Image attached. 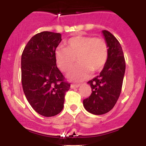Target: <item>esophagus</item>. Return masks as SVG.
Listing matches in <instances>:
<instances>
[{
  "instance_id": "34e87169",
  "label": "esophagus",
  "mask_w": 146,
  "mask_h": 146,
  "mask_svg": "<svg viewBox=\"0 0 146 146\" xmlns=\"http://www.w3.org/2000/svg\"><path fill=\"white\" fill-rule=\"evenodd\" d=\"M80 84H72L71 85V88H76L80 87Z\"/></svg>"
}]
</instances>
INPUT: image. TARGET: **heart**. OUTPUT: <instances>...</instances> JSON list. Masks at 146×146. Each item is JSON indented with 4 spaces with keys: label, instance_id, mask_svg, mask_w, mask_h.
<instances>
[{
    "label": "heart",
    "instance_id": "b5f03b06",
    "mask_svg": "<svg viewBox=\"0 0 146 146\" xmlns=\"http://www.w3.org/2000/svg\"><path fill=\"white\" fill-rule=\"evenodd\" d=\"M108 45L101 37L76 36L65 43L64 47H58L55 51L57 66L64 72H69L77 58L79 64L68 73L71 80L81 81L86 79L91 71L101 70L108 58Z\"/></svg>",
    "mask_w": 146,
    "mask_h": 146
}]
</instances>
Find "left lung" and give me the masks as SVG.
Instances as JSON below:
<instances>
[{"label": "left lung", "instance_id": "8db88e82", "mask_svg": "<svg viewBox=\"0 0 146 146\" xmlns=\"http://www.w3.org/2000/svg\"><path fill=\"white\" fill-rule=\"evenodd\" d=\"M102 33L108 45V58L99 75L88 82L92 93L83 100L86 110L94 115L105 114L116 104L126 69L124 55L118 39L106 30Z\"/></svg>", "mask_w": 146, "mask_h": 146}]
</instances>
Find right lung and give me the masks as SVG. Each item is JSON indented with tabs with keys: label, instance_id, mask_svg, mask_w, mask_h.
Returning <instances> with one entry per match:
<instances>
[{
	"label": "right lung",
	"instance_id": "obj_1",
	"mask_svg": "<svg viewBox=\"0 0 146 146\" xmlns=\"http://www.w3.org/2000/svg\"><path fill=\"white\" fill-rule=\"evenodd\" d=\"M61 40L59 33L41 32L29 40L22 54L23 91L33 109L45 117L61 112L65 94L70 88L55 60V51Z\"/></svg>",
	"mask_w": 146,
	"mask_h": 146
}]
</instances>
